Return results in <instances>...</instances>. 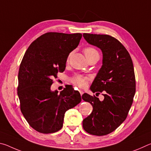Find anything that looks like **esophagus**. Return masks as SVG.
I'll use <instances>...</instances> for the list:
<instances>
[{
  "instance_id": "1",
  "label": "esophagus",
  "mask_w": 151,
  "mask_h": 151,
  "mask_svg": "<svg viewBox=\"0 0 151 151\" xmlns=\"http://www.w3.org/2000/svg\"><path fill=\"white\" fill-rule=\"evenodd\" d=\"M79 93H80V94H81V95L82 96V95H83V94L84 93V92H83V91H82V90H79Z\"/></svg>"
}]
</instances>
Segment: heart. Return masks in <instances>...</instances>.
Masks as SVG:
<instances>
[{"instance_id": "heart-1", "label": "heart", "mask_w": 151, "mask_h": 151, "mask_svg": "<svg viewBox=\"0 0 151 151\" xmlns=\"http://www.w3.org/2000/svg\"><path fill=\"white\" fill-rule=\"evenodd\" d=\"M84 53L86 56V58L88 60H91V58H93L94 57H99V54L95 48L91 47H88L84 48ZM69 59V57H68L67 60ZM89 76H85V75H76L73 76L72 78H70L71 83H73L74 85L79 86V87H85L87 85L88 82L89 81Z\"/></svg>"}]
</instances>
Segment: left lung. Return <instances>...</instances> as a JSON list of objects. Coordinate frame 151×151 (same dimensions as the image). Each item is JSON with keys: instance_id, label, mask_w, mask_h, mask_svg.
<instances>
[{"instance_id": "8db88e82", "label": "left lung", "mask_w": 151, "mask_h": 151, "mask_svg": "<svg viewBox=\"0 0 151 151\" xmlns=\"http://www.w3.org/2000/svg\"><path fill=\"white\" fill-rule=\"evenodd\" d=\"M89 44L101 48L103 65L91 86L93 93L102 94L101 101L95 96L85 93L82 99L93 107L90 115L83 120V127L96 136L111 133L127 117L136 91L133 63L129 52L119 40L108 35L84 33Z\"/></svg>"}]
</instances>
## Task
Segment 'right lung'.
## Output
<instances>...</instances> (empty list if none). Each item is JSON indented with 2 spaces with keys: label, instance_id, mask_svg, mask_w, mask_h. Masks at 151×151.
Instances as JSON below:
<instances>
[{
  "label": "right lung",
  "instance_id": "add662e5",
  "mask_svg": "<svg viewBox=\"0 0 151 151\" xmlns=\"http://www.w3.org/2000/svg\"><path fill=\"white\" fill-rule=\"evenodd\" d=\"M81 33L49 32L35 40L20 65L17 94L20 111L35 131L53 133L62 129L66 111L80 103L81 96L72 86L58 94L51 91L58 72L65 70L71 51L77 47Z\"/></svg>",
  "mask_w": 151,
  "mask_h": 151
}]
</instances>
